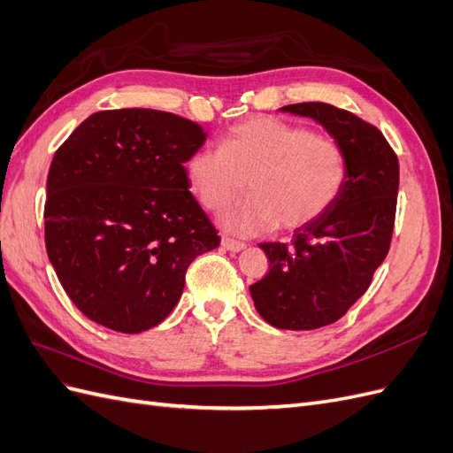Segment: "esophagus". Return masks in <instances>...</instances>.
Wrapping results in <instances>:
<instances>
[{
    "label": "esophagus",
    "mask_w": 453,
    "mask_h": 453,
    "mask_svg": "<svg viewBox=\"0 0 453 453\" xmlns=\"http://www.w3.org/2000/svg\"><path fill=\"white\" fill-rule=\"evenodd\" d=\"M221 245L226 250V251H232V253H238L245 248L243 242H238V240H232V238H223L221 240Z\"/></svg>",
    "instance_id": "esophagus-1"
}]
</instances>
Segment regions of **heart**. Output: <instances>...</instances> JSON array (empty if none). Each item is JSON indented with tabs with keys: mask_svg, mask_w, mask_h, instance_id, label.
Here are the masks:
<instances>
[{
	"mask_svg": "<svg viewBox=\"0 0 453 453\" xmlns=\"http://www.w3.org/2000/svg\"><path fill=\"white\" fill-rule=\"evenodd\" d=\"M190 188L205 210L221 211L245 187L251 198L221 217L236 236L298 230L318 221L348 180V155L336 140L276 117L232 127L221 147H200L187 162Z\"/></svg>",
	"mask_w": 453,
	"mask_h": 453,
	"instance_id": "heart-1",
	"label": "heart"
}]
</instances>
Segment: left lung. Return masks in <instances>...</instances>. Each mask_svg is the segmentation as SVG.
Returning <instances> with one entry per match:
<instances>
[{
	"label": "left lung",
	"mask_w": 453,
	"mask_h": 453,
	"mask_svg": "<svg viewBox=\"0 0 453 453\" xmlns=\"http://www.w3.org/2000/svg\"><path fill=\"white\" fill-rule=\"evenodd\" d=\"M310 117L344 147L348 180L318 221L295 230L291 243H258L268 273L250 287L260 318L278 328L313 331L338 321L365 295L391 243L399 160L383 134L323 102L285 105Z\"/></svg>",
	"instance_id": "obj_1"
}]
</instances>
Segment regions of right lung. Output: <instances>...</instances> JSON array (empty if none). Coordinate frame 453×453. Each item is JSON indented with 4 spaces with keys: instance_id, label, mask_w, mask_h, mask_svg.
Masks as SVG:
<instances>
[{
    "instance_id": "obj_1",
    "label": "right lung",
    "mask_w": 453,
    "mask_h": 453,
    "mask_svg": "<svg viewBox=\"0 0 453 453\" xmlns=\"http://www.w3.org/2000/svg\"><path fill=\"white\" fill-rule=\"evenodd\" d=\"M205 138L173 113L113 109L81 122L57 150L47 255L88 319L127 334L158 325L180 303L188 265L219 248L185 168Z\"/></svg>"
}]
</instances>
